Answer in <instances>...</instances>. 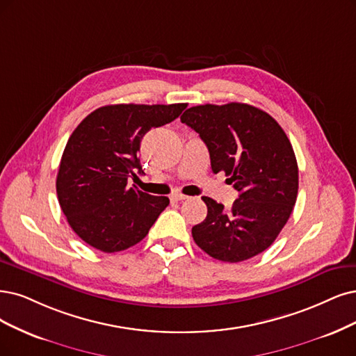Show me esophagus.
Segmentation results:
<instances>
[{
	"mask_svg": "<svg viewBox=\"0 0 356 356\" xmlns=\"http://www.w3.org/2000/svg\"><path fill=\"white\" fill-rule=\"evenodd\" d=\"M170 200L173 201V202H180V201L188 200V196L186 195H181V193H173V195L170 196Z\"/></svg>",
	"mask_w": 356,
	"mask_h": 356,
	"instance_id": "34e87169",
	"label": "esophagus"
}]
</instances>
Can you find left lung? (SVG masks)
<instances>
[{
    "label": "left lung",
    "instance_id": "1",
    "mask_svg": "<svg viewBox=\"0 0 356 356\" xmlns=\"http://www.w3.org/2000/svg\"><path fill=\"white\" fill-rule=\"evenodd\" d=\"M180 120L200 134L214 173L225 171L239 192L230 211L202 196L208 214L192 227L195 243L225 262L266 251L291 217L298 196V163L284 130L266 111L242 102L196 105Z\"/></svg>",
    "mask_w": 356,
    "mask_h": 356
}]
</instances>
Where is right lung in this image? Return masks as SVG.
I'll return each mask as SVG.
<instances>
[{"label":"right lung","instance_id":"add662e5","mask_svg":"<svg viewBox=\"0 0 356 356\" xmlns=\"http://www.w3.org/2000/svg\"><path fill=\"white\" fill-rule=\"evenodd\" d=\"M188 104L105 105L86 115L65 145L57 175V196L73 232L102 252L139 243L170 204L129 188L143 173L138 152L152 127L176 120Z\"/></svg>","mask_w":356,"mask_h":356}]
</instances>
